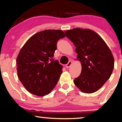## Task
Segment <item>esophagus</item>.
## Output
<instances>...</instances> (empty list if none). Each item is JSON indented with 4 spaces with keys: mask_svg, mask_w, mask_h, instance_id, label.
Wrapping results in <instances>:
<instances>
[{
    "mask_svg": "<svg viewBox=\"0 0 122 122\" xmlns=\"http://www.w3.org/2000/svg\"><path fill=\"white\" fill-rule=\"evenodd\" d=\"M71 64H72V62L71 61H70L68 62V63L67 65H66V67H67V68H69L71 67Z\"/></svg>",
    "mask_w": 122,
    "mask_h": 122,
    "instance_id": "1",
    "label": "esophagus"
}]
</instances>
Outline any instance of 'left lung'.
<instances>
[{"label": "left lung", "mask_w": 122, "mask_h": 122, "mask_svg": "<svg viewBox=\"0 0 122 122\" xmlns=\"http://www.w3.org/2000/svg\"><path fill=\"white\" fill-rule=\"evenodd\" d=\"M76 47L77 59L82 65L81 73L74 84L84 93H93L110 78L114 59L106 43L99 35L89 29L74 28L65 32Z\"/></svg>", "instance_id": "obj_1"}]
</instances>
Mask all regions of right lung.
<instances>
[{"label": "right lung", "instance_id": "right-lung-1", "mask_svg": "<svg viewBox=\"0 0 122 122\" xmlns=\"http://www.w3.org/2000/svg\"><path fill=\"white\" fill-rule=\"evenodd\" d=\"M65 37L62 30H45L32 36L22 47L16 59L17 74L30 93L44 96L56 85L63 67L53 57L57 41Z\"/></svg>", "mask_w": 122, "mask_h": 122}]
</instances>
